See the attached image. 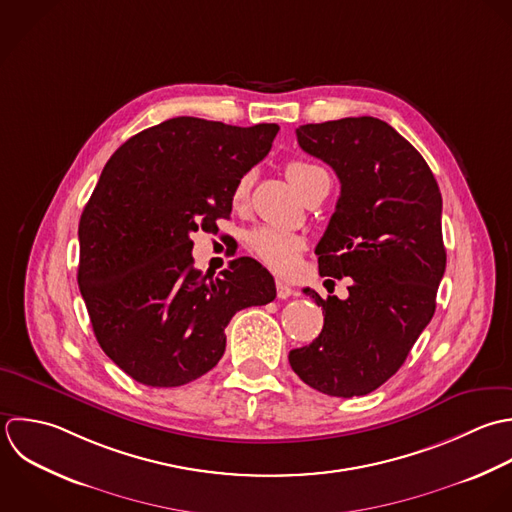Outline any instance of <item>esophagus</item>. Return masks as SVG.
I'll use <instances>...</instances> for the list:
<instances>
[{
  "label": "esophagus",
  "instance_id": "1",
  "mask_svg": "<svg viewBox=\"0 0 512 512\" xmlns=\"http://www.w3.org/2000/svg\"><path fill=\"white\" fill-rule=\"evenodd\" d=\"M295 295V289L291 285H287L285 281H277V297L279 299H289Z\"/></svg>",
  "mask_w": 512,
  "mask_h": 512
}]
</instances>
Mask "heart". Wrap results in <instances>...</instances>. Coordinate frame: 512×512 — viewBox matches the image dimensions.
I'll use <instances>...</instances> for the list:
<instances>
[{
	"label": "heart",
	"mask_w": 512,
	"mask_h": 512,
	"mask_svg": "<svg viewBox=\"0 0 512 512\" xmlns=\"http://www.w3.org/2000/svg\"><path fill=\"white\" fill-rule=\"evenodd\" d=\"M287 177L293 183V187L303 195L305 189L309 187V183L315 179V175H319L323 169L307 163V161H291L287 165ZM251 189V175L245 173L237 179L233 191H231V203L235 207H241L247 201ZM247 245L249 249L275 273H289L297 259L299 253L303 251L305 243L301 237L275 229V227H257L247 235Z\"/></svg>",
	"instance_id": "1"
}]
</instances>
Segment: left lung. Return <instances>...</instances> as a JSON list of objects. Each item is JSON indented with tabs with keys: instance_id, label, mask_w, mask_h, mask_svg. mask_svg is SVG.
I'll use <instances>...</instances> for the list:
<instances>
[{
	"instance_id": "obj_1",
	"label": "left lung",
	"mask_w": 512,
	"mask_h": 512,
	"mask_svg": "<svg viewBox=\"0 0 512 512\" xmlns=\"http://www.w3.org/2000/svg\"><path fill=\"white\" fill-rule=\"evenodd\" d=\"M297 141L341 181L315 247L319 273L351 277L353 285L347 299L305 289L325 323L311 345L289 353V363L325 395H369L401 369L435 315L447 267L443 197L423 155L377 117L307 123Z\"/></svg>"
}]
</instances>
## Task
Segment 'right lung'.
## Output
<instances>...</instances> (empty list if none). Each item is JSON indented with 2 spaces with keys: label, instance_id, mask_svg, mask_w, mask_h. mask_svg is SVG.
Listing matches in <instances>:
<instances>
[{
  "label": "right lung",
  "instance_id": "1",
  "mask_svg": "<svg viewBox=\"0 0 512 512\" xmlns=\"http://www.w3.org/2000/svg\"><path fill=\"white\" fill-rule=\"evenodd\" d=\"M277 123L173 117L127 139L79 219L77 283L95 339L131 379L181 387L225 353V327L277 289L255 259L219 277L193 267L191 233L231 215V191L271 149Z\"/></svg>",
  "mask_w": 512,
  "mask_h": 512
}]
</instances>
